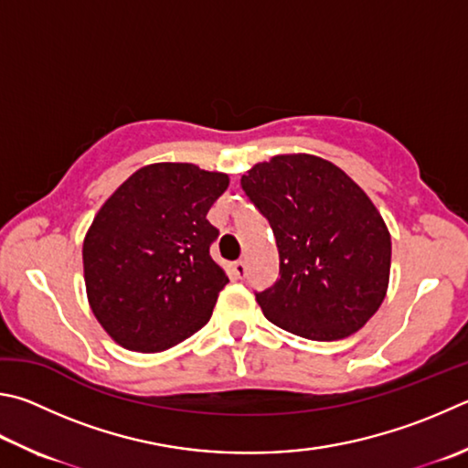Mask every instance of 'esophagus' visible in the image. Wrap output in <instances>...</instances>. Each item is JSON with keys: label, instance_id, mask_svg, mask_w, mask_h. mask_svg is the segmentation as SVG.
I'll return each instance as SVG.
<instances>
[{"label": "esophagus", "instance_id": "obj_1", "mask_svg": "<svg viewBox=\"0 0 468 468\" xmlns=\"http://www.w3.org/2000/svg\"><path fill=\"white\" fill-rule=\"evenodd\" d=\"M233 271H235L237 278H245V274H248V263H245L243 260L235 261L233 263Z\"/></svg>", "mask_w": 468, "mask_h": 468}]
</instances>
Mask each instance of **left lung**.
<instances>
[{"label": "left lung", "instance_id": "obj_1", "mask_svg": "<svg viewBox=\"0 0 468 468\" xmlns=\"http://www.w3.org/2000/svg\"><path fill=\"white\" fill-rule=\"evenodd\" d=\"M241 188L276 237L278 280L256 292L266 319L315 342L364 327L385 301L390 274V233L367 192L307 153L256 164Z\"/></svg>", "mask_w": 468, "mask_h": 468}]
</instances>
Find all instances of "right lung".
Returning <instances> with one entry per match:
<instances>
[{"mask_svg": "<svg viewBox=\"0 0 468 468\" xmlns=\"http://www.w3.org/2000/svg\"><path fill=\"white\" fill-rule=\"evenodd\" d=\"M229 176L194 164L134 172L93 217L83 278L93 315L126 350L164 352L208 323L229 282L210 258L208 210Z\"/></svg>", "mask_w": 468, "mask_h": 468, "instance_id": "right-lung-1", "label": "right lung"}]
</instances>
